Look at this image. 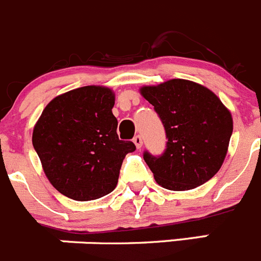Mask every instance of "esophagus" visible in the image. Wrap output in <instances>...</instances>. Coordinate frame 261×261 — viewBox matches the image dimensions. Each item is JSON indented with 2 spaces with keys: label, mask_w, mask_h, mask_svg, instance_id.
<instances>
[{
  "label": "esophagus",
  "mask_w": 261,
  "mask_h": 261,
  "mask_svg": "<svg viewBox=\"0 0 261 261\" xmlns=\"http://www.w3.org/2000/svg\"><path fill=\"white\" fill-rule=\"evenodd\" d=\"M133 142H135V145L137 146V149H141V146H142V137H141L140 135H137L133 138Z\"/></svg>",
  "instance_id": "esophagus-1"
}]
</instances>
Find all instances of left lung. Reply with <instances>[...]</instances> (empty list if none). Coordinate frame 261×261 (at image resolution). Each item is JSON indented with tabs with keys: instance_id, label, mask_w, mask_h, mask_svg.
I'll return each instance as SVG.
<instances>
[{
	"instance_id": "left-lung-1",
	"label": "left lung",
	"mask_w": 261,
	"mask_h": 261,
	"mask_svg": "<svg viewBox=\"0 0 261 261\" xmlns=\"http://www.w3.org/2000/svg\"><path fill=\"white\" fill-rule=\"evenodd\" d=\"M141 93L154 106L166 130L163 154L143 152L159 185L190 190L212 178L225 159L233 120L216 94L199 84L173 79Z\"/></svg>"
}]
</instances>
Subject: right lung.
<instances>
[{
	"label": "right lung",
	"mask_w": 261,
	"mask_h": 261,
	"mask_svg": "<svg viewBox=\"0 0 261 261\" xmlns=\"http://www.w3.org/2000/svg\"><path fill=\"white\" fill-rule=\"evenodd\" d=\"M109 88L83 87L58 95L45 107L32 143L51 185L73 200L110 194L132 141H121Z\"/></svg>",
	"instance_id": "1"
}]
</instances>
